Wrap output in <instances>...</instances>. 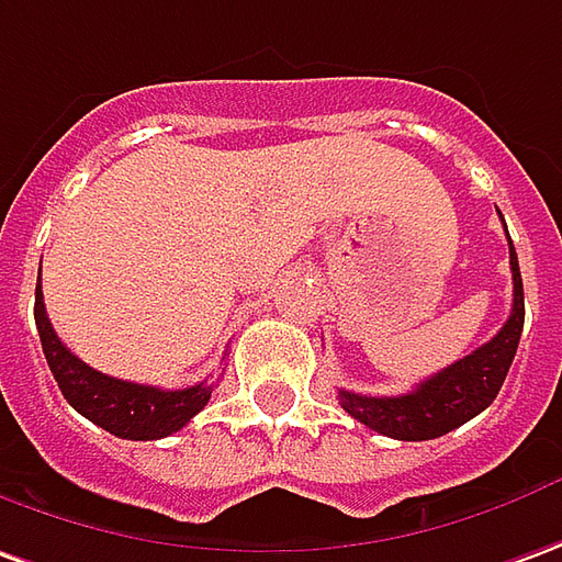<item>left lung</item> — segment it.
Instances as JSON below:
<instances>
[{
  "label": "left lung",
  "instance_id": "left-lung-1",
  "mask_svg": "<svg viewBox=\"0 0 562 562\" xmlns=\"http://www.w3.org/2000/svg\"><path fill=\"white\" fill-rule=\"evenodd\" d=\"M510 281H514L510 315L505 327L495 333L486 346L465 355L462 361L450 363L447 370H440L431 379L419 382L413 392L397 394V397H367V394L339 392L342 409L348 416L363 422L367 428L394 437V440L443 437L447 431L483 413L493 404L502 382L508 376L510 361L520 346V333H524V278H520L514 244H510Z\"/></svg>",
  "mask_w": 562,
  "mask_h": 562
}]
</instances>
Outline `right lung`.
I'll list each match as a JSON object with an SVG mask.
<instances>
[{
	"label": "right lung",
	"mask_w": 562,
	"mask_h": 562,
	"mask_svg": "<svg viewBox=\"0 0 562 562\" xmlns=\"http://www.w3.org/2000/svg\"><path fill=\"white\" fill-rule=\"evenodd\" d=\"M38 278H42V269H38ZM36 330L45 361L52 367L54 379L69 406L115 437L158 440V437L173 435L207 406L211 392H214V385H207V382L189 385L180 392H165V389H153V385L106 376L94 367H88L57 339L52 321L45 315L42 284H36Z\"/></svg>",
	"instance_id": "right-lung-1"
}]
</instances>
